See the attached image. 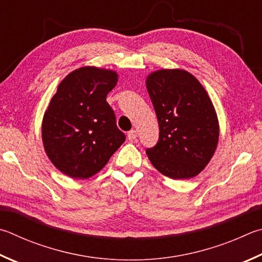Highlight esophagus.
<instances>
[{
	"mask_svg": "<svg viewBox=\"0 0 262 262\" xmlns=\"http://www.w3.org/2000/svg\"><path fill=\"white\" fill-rule=\"evenodd\" d=\"M137 137V132L135 129H132L127 133V139L129 141H134Z\"/></svg>",
	"mask_w": 262,
	"mask_h": 262,
	"instance_id": "34e87169",
	"label": "esophagus"
}]
</instances>
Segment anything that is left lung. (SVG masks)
<instances>
[{"label":"left lung","mask_w":262,"mask_h":262,"mask_svg":"<svg viewBox=\"0 0 262 262\" xmlns=\"http://www.w3.org/2000/svg\"><path fill=\"white\" fill-rule=\"evenodd\" d=\"M159 123V140L146 150L154 167L173 180L198 175L219 142V120L205 88L188 71L163 69L145 80Z\"/></svg>","instance_id":"1"}]
</instances>
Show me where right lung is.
<instances>
[{
  "mask_svg": "<svg viewBox=\"0 0 262 262\" xmlns=\"http://www.w3.org/2000/svg\"><path fill=\"white\" fill-rule=\"evenodd\" d=\"M117 82L116 71L83 66L57 87L42 119V142L51 163L68 177H94L125 142L106 102Z\"/></svg>",
  "mask_w": 262,
  "mask_h": 262,
  "instance_id": "1",
  "label": "right lung"
}]
</instances>
